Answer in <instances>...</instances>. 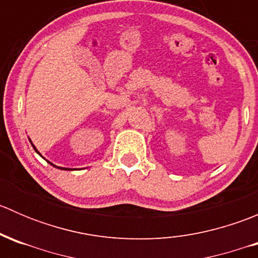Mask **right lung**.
I'll return each mask as SVG.
<instances>
[{
  "mask_svg": "<svg viewBox=\"0 0 258 258\" xmlns=\"http://www.w3.org/2000/svg\"><path fill=\"white\" fill-rule=\"evenodd\" d=\"M32 146H33V145H32ZM33 148H35V151H36V152H37L38 155H40V152H38V151L36 150V147H35V146H33ZM48 163H51V162H48ZM51 165H52V163H51ZM52 166H54V165H52ZM54 167H57V166H54ZM57 168H61V170H67V168H62V167H57Z\"/></svg>",
  "mask_w": 258,
  "mask_h": 258,
  "instance_id": "right-lung-1",
  "label": "right lung"
}]
</instances>
